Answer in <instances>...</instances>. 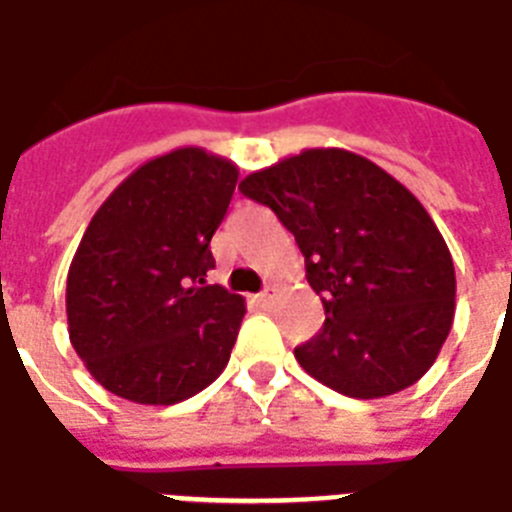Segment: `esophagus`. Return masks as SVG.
I'll list each match as a JSON object with an SVG mask.
<instances>
[{
  "instance_id": "esophagus-1",
  "label": "esophagus",
  "mask_w": 512,
  "mask_h": 512,
  "mask_svg": "<svg viewBox=\"0 0 512 512\" xmlns=\"http://www.w3.org/2000/svg\"><path fill=\"white\" fill-rule=\"evenodd\" d=\"M257 305H270V302H273V299H276V289H265V292H260L257 294Z\"/></svg>"
}]
</instances>
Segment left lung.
Returning <instances> with one entry per match:
<instances>
[{
  "label": "left lung",
  "mask_w": 512,
  "mask_h": 512,
  "mask_svg": "<svg viewBox=\"0 0 512 512\" xmlns=\"http://www.w3.org/2000/svg\"><path fill=\"white\" fill-rule=\"evenodd\" d=\"M305 255L326 321L294 350L315 381L376 400L434 365L455 315V265L431 215L376 162L305 149L239 184Z\"/></svg>",
  "instance_id": "8db88e82"
}]
</instances>
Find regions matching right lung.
I'll list each match as a JSON object with an SVG mask.
<instances>
[{
    "mask_svg": "<svg viewBox=\"0 0 512 512\" xmlns=\"http://www.w3.org/2000/svg\"><path fill=\"white\" fill-rule=\"evenodd\" d=\"M239 170L184 147L144 162L91 218L68 270L73 350L107 392L176 405L228 365L244 299L207 284Z\"/></svg>",
    "mask_w": 512,
    "mask_h": 512,
    "instance_id": "right-lung-1",
    "label": "right lung"
}]
</instances>
